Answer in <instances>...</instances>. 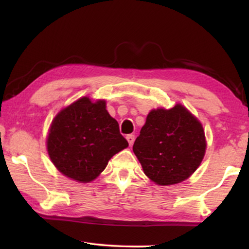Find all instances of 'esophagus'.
I'll return each mask as SVG.
<instances>
[{
    "label": "esophagus",
    "instance_id": "obj_1",
    "mask_svg": "<svg viewBox=\"0 0 249 249\" xmlns=\"http://www.w3.org/2000/svg\"><path fill=\"white\" fill-rule=\"evenodd\" d=\"M126 140H127V142H128V144H129V146H132L133 144H134V141H135V136L133 134H129V135H127V136H126Z\"/></svg>",
    "mask_w": 249,
    "mask_h": 249
}]
</instances>
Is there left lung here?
<instances>
[{
    "label": "left lung",
    "instance_id": "left-lung-1",
    "mask_svg": "<svg viewBox=\"0 0 249 249\" xmlns=\"http://www.w3.org/2000/svg\"><path fill=\"white\" fill-rule=\"evenodd\" d=\"M204 130L196 116L181 104L153 109L147 115L133 151L145 175L159 185L188 179L204 157Z\"/></svg>",
    "mask_w": 249,
    "mask_h": 249
}]
</instances>
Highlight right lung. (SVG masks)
I'll return each mask as SVG.
<instances>
[{
	"label": "right lung",
	"mask_w": 249,
	"mask_h": 249,
	"mask_svg": "<svg viewBox=\"0 0 249 249\" xmlns=\"http://www.w3.org/2000/svg\"><path fill=\"white\" fill-rule=\"evenodd\" d=\"M128 146L104 100L84 96L61 109L50 126L47 150L62 175L78 182L94 180L113 156Z\"/></svg>",
	"instance_id": "add662e5"
}]
</instances>
